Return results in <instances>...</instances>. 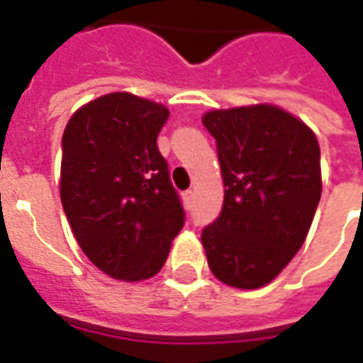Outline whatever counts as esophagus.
I'll list each match as a JSON object with an SVG mask.
<instances>
[{
  "instance_id": "obj_1",
  "label": "esophagus",
  "mask_w": 363,
  "mask_h": 363,
  "mask_svg": "<svg viewBox=\"0 0 363 363\" xmlns=\"http://www.w3.org/2000/svg\"><path fill=\"white\" fill-rule=\"evenodd\" d=\"M182 202H184V208H192L194 204V192L192 190H186V192H182Z\"/></svg>"
}]
</instances>
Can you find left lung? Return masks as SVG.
Listing matches in <instances>:
<instances>
[{"label":"left lung","instance_id":"8db88e82","mask_svg":"<svg viewBox=\"0 0 363 363\" xmlns=\"http://www.w3.org/2000/svg\"><path fill=\"white\" fill-rule=\"evenodd\" d=\"M223 177L220 216L202 231L208 264L228 286L272 281L301 249L320 200V151L301 120L272 104L204 114Z\"/></svg>","mask_w":363,"mask_h":363}]
</instances>
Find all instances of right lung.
<instances>
[{
	"instance_id": "right-lung-1",
	"label": "right lung",
	"mask_w": 363,
	"mask_h": 363,
	"mask_svg": "<svg viewBox=\"0 0 363 363\" xmlns=\"http://www.w3.org/2000/svg\"><path fill=\"white\" fill-rule=\"evenodd\" d=\"M167 118L163 104L111 93L82 106L64 130V212L82 251L116 280L155 276L184 225L157 147Z\"/></svg>"
}]
</instances>
